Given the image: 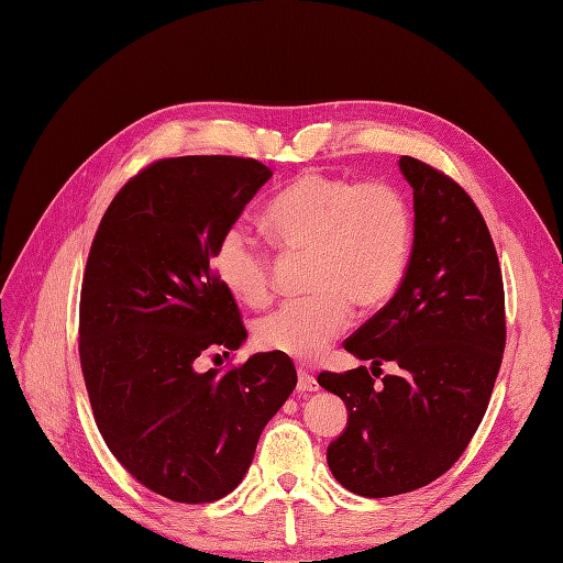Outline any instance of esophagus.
<instances>
[{"label": "esophagus", "mask_w": 563, "mask_h": 563, "mask_svg": "<svg viewBox=\"0 0 563 563\" xmlns=\"http://www.w3.org/2000/svg\"><path fill=\"white\" fill-rule=\"evenodd\" d=\"M320 386H317V379L306 373V371H299V377H297V390L299 394H308V390H317Z\"/></svg>", "instance_id": "1"}]
</instances>
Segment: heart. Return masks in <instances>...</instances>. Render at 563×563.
Segmentation results:
<instances>
[{"label": "heart", "mask_w": 563, "mask_h": 563, "mask_svg": "<svg viewBox=\"0 0 563 563\" xmlns=\"http://www.w3.org/2000/svg\"><path fill=\"white\" fill-rule=\"evenodd\" d=\"M264 230L280 249L308 253L306 299L285 301L255 324L262 350L297 361L320 358L352 322V301L375 310L398 295L413 241L405 192L386 181H352L303 173L266 205ZM218 280L230 295L262 306L272 297V255L243 225L213 251Z\"/></svg>", "instance_id": "obj_1"}]
</instances>
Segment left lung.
I'll return each instance as SVG.
<instances>
[{
  "label": "left lung",
  "mask_w": 563,
  "mask_h": 563,
  "mask_svg": "<svg viewBox=\"0 0 563 563\" xmlns=\"http://www.w3.org/2000/svg\"><path fill=\"white\" fill-rule=\"evenodd\" d=\"M398 165L413 188L407 276L342 345L373 361V375L384 361L400 371L382 384L365 365L317 377L350 413L329 444V470L350 493L375 499L453 467L483 421L506 345L501 268L478 207L428 163L402 156Z\"/></svg>",
  "instance_id": "left-lung-1"
}]
</instances>
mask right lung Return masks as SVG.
I'll return each instance as SVG.
<instances>
[{
	"mask_svg": "<svg viewBox=\"0 0 563 563\" xmlns=\"http://www.w3.org/2000/svg\"><path fill=\"white\" fill-rule=\"evenodd\" d=\"M268 179L255 158L156 161L114 195L87 257L80 365L96 426L133 478L173 501L230 495L297 386L278 352L200 371L249 335L213 251Z\"/></svg>",
	"mask_w": 563,
	"mask_h": 563,
	"instance_id": "obj_1",
	"label": "right lung"
}]
</instances>
